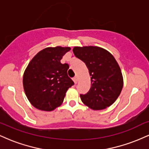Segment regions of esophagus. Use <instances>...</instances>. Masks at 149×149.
Returning <instances> with one entry per match:
<instances>
[{
  "label": "esophagus",
  "mask_w": 149,
  "mask_h": 149,
  "mask_svg": "<svg viewBox=\"0 0 149 149\" xmlns=\"http://www.w3.org/2000/svg\"><path fill=\"white\" fill-rule=\"evenodd\" d=\"M73 82H74L75 84H77V83H78V77L77 76L74 77V78H73Z\"/></svg>",
  "instance_id": "esophagus-1"
}]
</instances>
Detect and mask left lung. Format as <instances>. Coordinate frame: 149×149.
<instances>
[{"mask_svg": "<svg viewBox=\"0 0 149 149\" xmlns=\"http://www.w3.org/2000/svg\"><path fill=\"white\" fill-rule=\"evenodd\" d=\"M73 52L85 63L91 76L90 90L80 96L82 102L95 111L110 107L123 87V78L115 58L107 49L97 46L74 47Z\"/></svg>", "mask_w": 149, "mask_h": 149, "instance_id": "left-lung-1", "label": "left lung"}]
</instances>
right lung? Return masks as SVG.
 Here are the masks:
<instances>
[{
  "label": "right lung",
  "mask_w": 149,
  "mask_h": 149,
  "mask_svg": "<svg viewBox=\"0 0 149 149\" xmlns=\"http://www.w3.org/2000/svg\"><path fill=\"white\" fill-rule=\"evenodd\" d=\"M69 47H49L38 52L29 63L23 76L26 96L34 107L52 111L63 103L66 92L74 85L68 76L69 66L61 64Z\"/></svg>",
  "instance_id": "1"
}]
</instances>
